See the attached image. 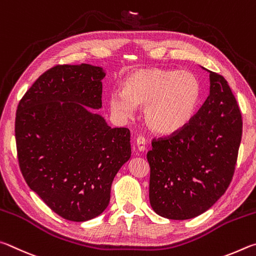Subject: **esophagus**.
Wrapping results in <instances>:
<instances>
[{
    "label": "esophagus",
    "instance_id": "34e87169",
    "mask_svg": "<svg viewBox=\"0 0 256 256\" xmlns=\"http://www.w3.org/2000/svg\"><path fill=\"white\" fill-rule=\"evenodd\" d=\"M136 146H137L138 150H140V152L145 150V148H146V140H145V137L138 136L136 138Z\"/></svg>",
    "mask_w": 256,
    "mask_h": 256
}]
</instances>
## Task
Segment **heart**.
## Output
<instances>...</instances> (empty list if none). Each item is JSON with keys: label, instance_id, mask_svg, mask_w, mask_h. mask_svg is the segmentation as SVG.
I'll list each match as a JSON object with an SVG mask.
<instances>
[{"label": "heart", "instance_id": "obj_1", "mask_svg": "<svg viewBox=\"0 0 256 256\" xmlns=\"http://www.w3.org/2000/svg\"><path fill=\"white\" fill-rule=\"evenodd\" d=\"M202 88L194 74L184 70L142 68L129 73L122 91H114L109 106L116 114L130 116L136 106H145L144 119L152 130L170 135L194 118Z\"/></svg>", "mask_w": 256, "mask_h": 256}]
</instances>
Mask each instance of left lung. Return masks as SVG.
Segmentation results:
<instances>
[{"label": "left lung", "mask_w": 256, "mask_h": 256, "mask_svg": "<svg viewBox=\"0 0 256 256\" xmlns=\"http://www.w3.org/2000/svg\"><path fill=\"white\" fill-rule=\"evenodd\" d=\"M209 73L210 93L192 120L176 132L153 138L147 153L150 206L165 218L184 220L207 212L234 176L240 110L224 76Z\"/></svg>", "instance_id": "left-lung-1"}]
</instances>
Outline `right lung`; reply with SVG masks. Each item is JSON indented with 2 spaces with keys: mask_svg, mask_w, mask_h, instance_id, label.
Masks as SVG:
<instances>
[{
  "mask_svg": "<svg viewBox=\"0 0 256 256\" xmlns=\"http://www.w3.org/2000/svg\"><path fill=\"white\" fill-rule=\"evenodd\" d=\"M104 76L98 66L56 65L39 76L16 109L22 176L67 220H90L104 212L112 181L130 158L129 129L109 127L86 108L102 106Z\"/></svg>",
  "mask_w": 256,
  "mask_h": 256,
  "instance_id": "obj_1",
  "label": "right lung"
}]
</instances>
